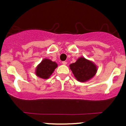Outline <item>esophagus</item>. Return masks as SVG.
<instances>
[{
  "instance_id": "34e87169",
  "label": "esophagus",
  "mask_w": 126,
  "mask_h": 126,
  "mask_svg": "<svg viewBox=\"0 0 126 126\" xmlns=\"http://www.w3.org/2000/svg\"><path fill=\"white\" fill-rule=\"evenodd\" d=\"M62 64H63V65H66L67 62H66V61H63V62H62Z\"/></svg>"
}]
</instances>
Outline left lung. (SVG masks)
<instances>
[{
    "mask_svg": "<svg viewBox=\"0 0 126 126\" xmlns=\"http://www.w3.org/2000/svg\"><path fill=\"white\" fill-rule=\"evenodd\" d=\"M69 66L76 78L80 82H85L92 79L97 71L96 65L84 57L79 58L75 63Z\"/></svg>",
    "mask_w": 126,
    "mask_h": 126,
    "instance_id": "obj_1",
    "label": "left lung"
}]
</instances>
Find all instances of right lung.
Returning <instances> with one entry per match:
<instances>
[{"label":"right lung","mask_w":126,"mask_h":126,"mask_svg":"<svg viewBox=\"0 0 126 126\" xmlns=\"http://www.w3.org/2000/svg\"><path fill=\"white\" fill-rule=\"evenodd\" d=\"M57 67V64L56 62H52V61L47 59H45L36 67V76L40 77V78L46 79L50 76Z\"/></svg>","instance_id":"right-lung-1"}]
</instances>
